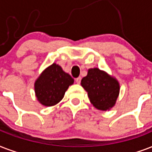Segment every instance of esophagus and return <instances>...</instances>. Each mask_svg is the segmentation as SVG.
Here are the masks:
<instances>
[{
    "instance_id": "obj_1",
    "label": "esophagus",
    "mask_w": 152,
    "mask_h": 152,
    "mask_svg": "<svg viewBox=\"0 0 152 152\" xmlns=\"http://www.w3.org/2000/svg\"><path fill=\"white\" fill-rule=\"evenodd\" d=\"M81 80H82V77H77L76 79H75V82H77V84H80V83H81Z\"/></svg>"
}]
</instances>
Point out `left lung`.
Instances as JSON below:
<instances>
[{
    "label": "left lung",
    "instance_id": "1",
    "mask_svg": "<svg viewBox=\"0 0 152 152\" xmlns=\"http://www.w3.org/2000/svg\"><path fill=\"white\" fill-rule=\"evenodd\" d=\"M81 85L88 93L90 102L97 109L106 111L116 103L120 91L118 82L98 68L89 69Z\"/></svg>",
    "mask_w": 152,
    "mask_h": 152
}]
</instances>
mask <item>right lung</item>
<instances>
[{
	"instance_id": "1",
	"label": "right lung",
	"mask_w": 152,
	"mask_h": 152,
	"mask_svg": "<svg viewBox=\"0 0 152 152\" xmlns=\"http://www.w3.org/2000/svg\"><path fill=\"white\" fill-rule=\"evenodd\" d=\"M74 83L70 75L53 63L43 71L35 83L37 99L45 106H52L63 99L68 87Z\"/></svg>"
}]
</instances>
